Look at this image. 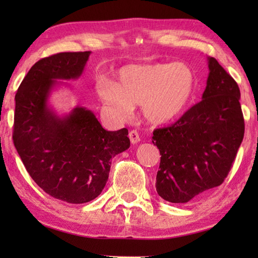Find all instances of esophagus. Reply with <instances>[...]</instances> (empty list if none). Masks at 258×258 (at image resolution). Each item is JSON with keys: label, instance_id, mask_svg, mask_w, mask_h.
<instances>
[{"label": "esophagus", "instance_id": "obj_1", "mask_svg": "<svg viewBox=\"0 0 258 258\" xmlns=\"http://www.w3.org/2000/svg\"><path fill=\"white\" fill-rule=\"evenodd\" d=\"M128 137H130L131 142H132L133 145H135V143L140 142V135H139V133H138V131H135V130L131 131L130 134H128Z\"/></svg>", "mask_w": 258, "mask_h": 258}]
</instances>
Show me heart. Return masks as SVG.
<instances>
[{"label":"heart","mask_w":258,"mask_h":258,"mask_svg":"<svg viewBox=\"0 0 258 258\" xmlns=\"http://www.w3.org/2000/svg\"><path fill=\"white\" fill-rule=\"evenodd\" d=\"M196 84L195 72L184 62L128 64L117 72L116 82L100 80L95 91L118 116L127 117L141 104L148 123L164 125L184 112Z\"/></svg>","instance_id":"1"}]
</instances>
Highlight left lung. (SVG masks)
<instances>
[{"label": "left lung", "mask_w": 258, "mask_h": 258, "mask_svg": "<svg viewBox=\"0 0 258 258\" xmlns=\"http://www.w3.org/2000/svg\"><path fill=\"white\" fill-rule=\"evenodd\" d=\"M203 100L172 126L154 131L159 149L156 189L161 198L184 204L223 183L244 133L240 90L232 77L208 58Z\"/></svg>", "instance_id": "1"}]
</instances>
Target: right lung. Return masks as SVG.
<instances>
[{
  "mask_svg": "<svg viewBox=\"0 0 258 258\" xmlns=\"http://www.w3.org/2000/svg\"><path fill=\"white\" fill-rule=\"evenodd\" d=\"M91 51L62 52L37 61L16 94L14 143L35 183L69 204L91 202L108 181L111 158L130 148L127 128L106 131L94 113L76 107L59 116L49 106L56 80H77Z\"/></svg>",
  "mask_w": 258,
  "mask_h": 258,
  "instance_id": "add662e5",
  "label": "right lung"
}]
</instances>
